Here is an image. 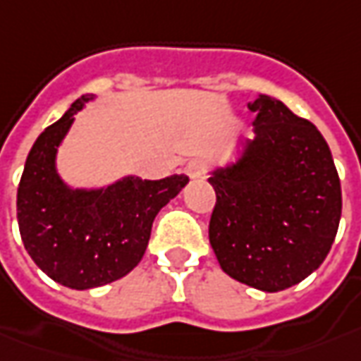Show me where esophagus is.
<instances>
[{
  "label": "esophagus",
  "mask_w": 361,
  "mask_h": 361,
  "mask_svg": "<svg viewBox=\"0 0 361 361\" xmlns=\"http://www.w3.org/2000/svg\"><path fill=\"white\" fill-rule=\"evenodd\" d=\"M185 173L188 176H190L192 180H195V178H200V176L204 175V169H202V163H198V161H190V163H188V165L185 166Z\"/></svg>",
  "instance_id": "esophagus-1"
}]
</instances>
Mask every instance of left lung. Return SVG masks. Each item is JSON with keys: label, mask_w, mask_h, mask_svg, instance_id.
<instances>
[{"label": "left lung", "mask_w": 361, "mask_h": 361, "mask_svg": "<svg viewBox=\"0 0 361 361\" xmlns=\"http://www.w3.org/2000/svg\"><path fill=\"white\" fill-rule=\"evenodd\" d=\"M253 139L216 166L210 245L224 273L265 293L289 289L326 259L342 214V188L328 143L310 121L263 96Z\"/></svg>", "instance_id": "left-lung-1"}]
</instances>
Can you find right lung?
<instances>
[{"label":"right lung","instance_id":"add662e5","mask_svg":"<svg viewBox=\"0 0 361 361\" xmlns=\"http://www.w3.org/2000/svg\"><path fill=\"white\" fill-rule=\"evenodd\" d=\"M94 94L82 96L37 137L17 188V222L27 253L52 281L84 290L126 277L143 257L159 210L188 183L173 175H128L100 188H72L56 171V153Z\"/></svg>","mask_w":361,"mask_h":361}]
</instances>
